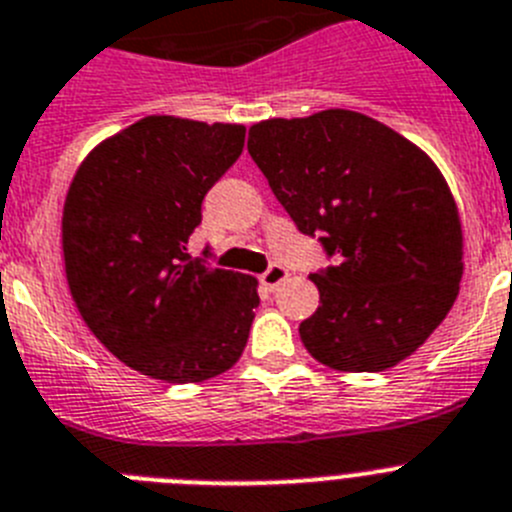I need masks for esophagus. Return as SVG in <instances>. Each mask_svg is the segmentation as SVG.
<instances>
[{"label": "esophagus", "instance_id": "esophagus-1", "mask_svg": "<svg viewBox=\"0 0 512 512\" xmlns=\"http://www.w3.org/2000/svg\"><path fill=\"white\" fill-rule=\"evenodd\" d=\"M286 278H288V270L283 268V265H278V262H273V265H270V268L260 275V283L268 288V291H275V288L281 286Z\"/></svg>", "mask_w": 512, "mask_h": 512}]
</instances>
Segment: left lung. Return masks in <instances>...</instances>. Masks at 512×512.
<instances>
[{
	"label": "left lung",
	"mask_w": 512,
	"mask_h": 512,
	"mask_svg": "<svg viewBox=\"0 0 512 512\" xmlns=\"http://www.w3.org/2000/svg\"><path fill=\"white\" fill-rule=\"evenodd\" d=\"M247 151L296 229L335 257L309 275L319 306L299 324L304 348L350 373L415 353L464 273L459 211L428 154L353 110L262 121Z\"/></svg>",
	"instance_id": "obj_1"
}]
</instances>
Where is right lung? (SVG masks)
Wrapping results in <instances>:
<instances>
[{
    "instance_id": "add662e5",
    "label": "right lung",
    "mask_w": 512,
    "mask_h": 512,
    "mask_svg": "<svg viewBox=\"0 0 512 512\" xmlns=\"http://www.w3.org/2000/svg\"><path fill=\"white\" fill-rule=\"evenodd\" d=\"M242 146L244 126L149 115L102 141L71 182L61 234L74 304L151 379L206 381L247 345L257 281L188 252L203 198Z\"/></svg>"
}]
</instances>
